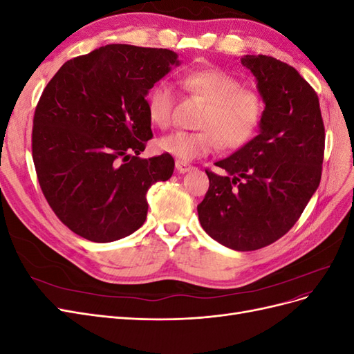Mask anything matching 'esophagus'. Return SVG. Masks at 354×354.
<instances>
[{
  "label": "esophagus",
  "mask_w": 354,
  "mask_h": 354,
  "mask_svg": "<svg viewBox=\"0 0 354 354\" xmlns=\"http://www.w3.org/2000/svg\"><path fill=\"white\" fill-rule=\"evenodd\" d=\"M176 168H177L178 173L185 174V173H187V171H190L194 167H192V165L187 164V162H183V160H176Z\"/></svg>",
  "instance_id": "34e87169"
}]
</instances>
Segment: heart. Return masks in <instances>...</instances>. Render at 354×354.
Here are the masks:
<instances>
[{
  "instance_id": "heart-1",
  "label": "heart",
  "mask_w": 354,
  "mask_h": 354,
  "mask_svg": "<svg viewBox=\"0 0 354 354\" xmlns=\"http://www.w3.org/2000/svg\"><path fill=\"white\" fill-rule=\"evenodd\" d=\"M186 88L207 103L198 131H174L159 138L160 151L181 160L205 156L221 145L224 149H238L251 140L259 128L264 103L255 88L242 87L234 75L218 69L203 68L183 75ZM174 90L168 81H160L147 97L149 120L159 128L173 121Z\"/></svg>"
}]
</instances>
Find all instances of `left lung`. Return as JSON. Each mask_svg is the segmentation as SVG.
Returning a JSON list of instances; mask_svg holds the SVG:
<instances>
[{
  "instance_id": "left-lung-1",
  "label": "left lung",
  "mask_w": 354,
  "mask_h": 354,
  "mask_svg": "<svg viewBox=\"0 0 354 354\" xmlns=\"http://www.w3.org/2000/svg\"><path fill=\"white\" fill-rule=\"evenodd\" d=\"M241 63L255 77L266 108L260 133L207 169L209 187L198 205L202 229L234 251H255L289 232L322 176L325 127L316 91L292 66L270 56Z\"/></svg>"
}]
</instances>
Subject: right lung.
<instances>
[{"label":"right lung","mask_w":354,"mask_h":354,"mask_svg":"<svg viewBox=\"0 0 354 354\" xmlns=\"http://www.w3.org/2000/svg\"><path fill=\"white\" fill-rule=\"evenodd\" d=\"M178 65L167 48L109 44L68 60L42 91L32 158L48 205L73 233L113 242L142 227L149 187L174 171L169 153L138 156L153 137L146 95Z\"/></svg>","instance_id":"right-lung-1"}]
</instances>
